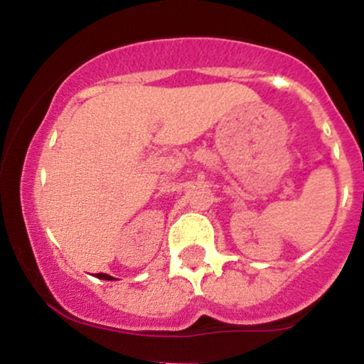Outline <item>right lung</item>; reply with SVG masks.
Segmentation results:
<instances>
[{
  "label": "right lung",
  "mask_w": 364,
  "mask_h": 364,
  "mask_svg": "<svg viewBox=\"0 0 364 364\" xmlns=\"http://www.w3.org/2000/svg\"><path fill=\"white\" fill-rule=\"evenodd\" d=\"M95 277L104 279V281H114V277H111V275H107V274H95Z\"/></svg>",
  "instance_id": "right-lung-1"
}]
</instances>
